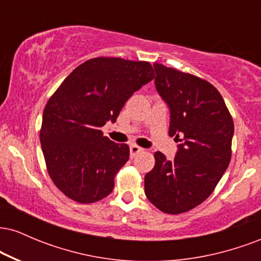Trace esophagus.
Masks as SVG:
<instances>
[{
	"instance_id": "esophagus-1",
	"label": "esophagus",
	"mask_w": 261,
	"mask_h": 261,
	"mask_svg": "<svg viewBox=\"0 0 261 261\" xmlns=\"http://www.w3.org/2000/svg\"><path fill=\"white\" fill-rule=\"evenodd\" d=\"M142 151H143V148L139 147V146H137V145H131L130 146V155H131V158L136 157V154H139L140 152H142Z\"/></svg>"
}]
</instances>
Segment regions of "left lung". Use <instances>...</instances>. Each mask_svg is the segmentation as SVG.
<instances>
[{
  "mask_svg": "<svg viewBox=\"0 0 261 261\" xmlns=\"http://www.w3.org/2000/svg\"><path fill=\"white\" fill-rule=\"evenodd\" d=\"M154 85L170 112L169 136L175 157L155 152L145 176V194L161 211L178 215L211 195L230 161L234 133L222 95L207 81L162 64L153 65Z\"/></svg>",
  "mask_w": 261,
  "mask_h": 261,
  "instance_id": "8db88e82",
  "label": "left lung"
}]
</instances>
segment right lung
<instances>
[{
  "instance_id": "right-lung-1",
  "label": "right lung",
  "mask_w": 261,
  "mask_h": 261,
  "mask_svg": "<svg viewBox=\"0 0 261 261\" xmlns=\"http://www.w3.org/2000/svg\"><path fill=\"white\" fill-rule=\"evenodd\" d=\"M149 62L95 58L80 65L45 106L40 143L47 172L66 196L92 203L109 195L130 149L103 136L128 98L153 80Z\"/></svg>"
}]
</instances>
